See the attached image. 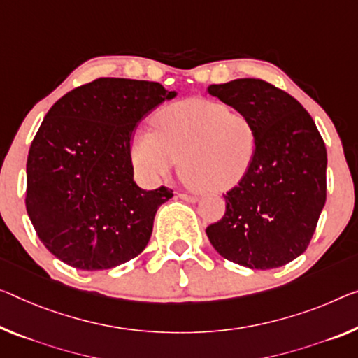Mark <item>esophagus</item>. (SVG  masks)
I'll use <instances>...</instances> for the list:
<instances>
[{
	"label": "esophagus",
	"mask_w": 358,
	"mask_h": 358,
	"mask_svg": "<svg viewBox=\"0 0 358 358\" xmlns=\"http://www.w3.org/2000/svg\"><path fill=\"white\" fill-rule=\"evenodd\" d=\"M180 200H185V201H189V203H196L198 201V196H195V195H187V194H179L178 195Z\"/></svg>",
	"instance_id": "obj_1"
}]
</instances>
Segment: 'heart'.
<instances>
[{
    "mask_svg": "<svg viewBox=\"0 0 358 358\" xmlns=\"http://www.w3.org/2000/svg\"><path fill=\"white\" fill-rule=\"evenodd\" d=\"M153 131H137L133 163L155 182L173 171L190 187L224 192L245 178L256 160L259 133L255 118L214 99L192 97L169 103L153 117Z\"/></svg>",
    "mask_w": 358,
    "mask_h": 358,
    "instance_id": "heart-1",
    "label": "heart"
}]
</instances>
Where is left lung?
<instances>
[{
  "mask_svg": "<svg viewBox=\"0 0 358 358\" xmlns=\"http://www.w3.org/2000/svg\"><path fill=\"white\" fill-rule=\"evenodd\" d=\"M211 96L255 118L256 160L224 195L225 214L208 225L219 255L248 268L282 267L309 246L327 201V147L309 112L259 78L208 87Z\"/></svg>",
  "mask_w": 358,
  "mask_h": 358,
  "instance_id": "obj_1",
  "label": "left lung"
}]
</instances>
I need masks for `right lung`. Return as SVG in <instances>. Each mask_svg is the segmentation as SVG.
Wrapping results in <instances>:
<instances>
[{
	"mask_svg": "<svg viewBox=\"0 0 358 358\" xmlns=\"http://www.w3.org/2000/svg\"><path fill=\"white\" fill-rule=\"evenodd\" d=\"M173 97L155 81L97 78L49 108L27 158L25 206L57 259L106 271L144 251L157 210L173 190L134 182L131 136Z\"/></svg>",
	"mask_w": 358,
	"mask_h": 358,
	"instance_id": "add662e5",
	"label": "right lung"
}]
</instances>
